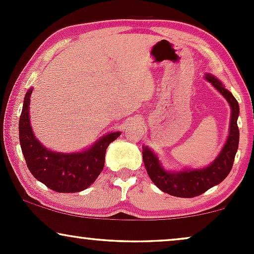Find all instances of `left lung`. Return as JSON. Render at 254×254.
Masks as SVG:
<instances>
[{
    "instance_id": "1",
    "label": "left lung",
    "mask_w": 254,
    "mask_h": 254,
    "mask_svg": "<svg viewBox=\"0 0 254 254\" xmlns=\"http://www.w3.org/2000/svg\"><path fill=\"white\" fill-rule=\"evenodd\" d=\"M205 78L227 99L232 110L229 136L221 153L212 161V164L200 170L168 172L162 167L157 156L149 148L145 145L142 147V155L148 176L160 190L171 196L183 198L199 196L212 186L223 182L234 164V157L239 147V127L237 123L239 104L232 93L224 88L223 84L216 77L208 74Z\"/></svg>"
}]
</instances>
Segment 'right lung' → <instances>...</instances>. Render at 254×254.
<instances>
[{
  "label": "right lung",
  "instance_id": "right-lung-1",
  "mask_svg": "<svg viewBox=\"0 0 254 254\" xmlns=\"http://www.w3.org/2000/svg\"><path fill=\"white\" fill-rule=\"evenodd\" d=\"M32 88L27 90L19 121V138L28 170L37 180L56 192H78L89 188L105 165V153L121 132H111L81 153H57L46 149L34 137L30 123Z\"/></svg>",
  "mask_w": 254,
  "mask_h": 254
}]
</instances>
